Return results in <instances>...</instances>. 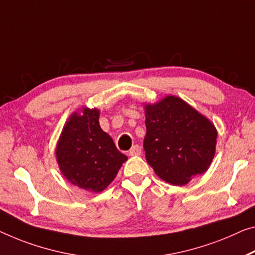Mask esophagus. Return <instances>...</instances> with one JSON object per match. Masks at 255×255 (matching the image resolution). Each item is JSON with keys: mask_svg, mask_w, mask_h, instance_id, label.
<instances>
[{"mask_svg": "<svg viewBox=\"0 0 255 255\" xmlns=\"http://www.w3.org/2000/svg\"><path fill=\"white\" fill-rule=\"evenodd\" d=\"M128 154L130 156H138L141 154V147L139 144H134V146L131 147V149L128 150Z\"/></svg>", "mask_w": 255, "mask_h": 255, "instance_id": "obj_1", "label": "esophagus"}]
</instances>
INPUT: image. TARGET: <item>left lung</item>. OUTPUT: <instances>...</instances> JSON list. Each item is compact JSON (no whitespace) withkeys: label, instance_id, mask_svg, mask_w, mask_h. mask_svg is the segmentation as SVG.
<instances>
[{"label":"left lung","instance_id":"obj_1","mask_svg":"<svg viewBox=\"0 0 255 255\" xmlns=\"http://www.w3.org/2000/svg\"><path fill=\"white\" fill-rule=\"evenodd\" d=\"M147 163L165 182L183 186L204 173L215 154L217 128L186 101L167 96L144 105Z\"/></svg>","mask_w":255,"mask_h":255}]
</instances>
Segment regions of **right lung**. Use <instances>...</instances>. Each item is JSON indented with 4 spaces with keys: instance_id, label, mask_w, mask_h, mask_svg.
<instances>
[{
    "instance_id": "right-lung-1",
    "label": "right lung",
    "mask_w": 255,
    "mask_h": 255,
    "mask_svg": "<svg viewBox=\"0 0 255 255\" xmlns=\"http://www.w3.org/2000/svg\"><path fill=\"white\" fill-rule=\"evenodd\" d=\"M98 109L73 113L57 143V162L64 177L73 185L100 193L115 179L127 156L103 131Z\"/></svg>"
}]
</instances>
